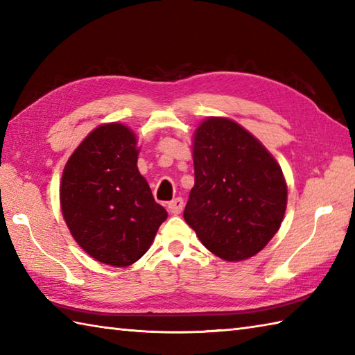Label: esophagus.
<instances>
[{
    "instance_id": "obj_1",
    "label": "esophagus",
    "mask_w": 355,
    "mask_h": 355,
    "mask_svg": "<svg viewBox=\"0 0 355 355\" xmlns=\"http://www.w3.org/2000/svg\"><path fill=\"white\" fill-rule=\"evenodd\" d=\"M183 200L182 198H175V200H172V201H169L168 202V212L171 214V215H178V214H182V210H183Z\"/></svg>"
}]
</instances>
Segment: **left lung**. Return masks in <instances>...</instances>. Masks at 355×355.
Listing matches in <instances>:
<instances>
[{"label":"left lung","mask_w":355,"mask_h":355,"mask_svg":"<svg viewBox=\"0 0 355 355\" xmlns=\"http://www.w3.org/2000/svg\"><path fill=\"white\" fill-rule=\"evenodd\" d=\"M195 184L184 220L209 252L229 262L259 253L281 227L286 183L281 166L245 128L207 117L192 140Z\"/></svg>","instance_id":"left-lung-1"}]
</instances>
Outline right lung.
Masks as SVG:
<instances>
[{"label": "right lung", "mask_w": 355, "mask_h": 355, "mask_svg": "<svg viewBox=\"0 0 355 355\" xmlns=\"http://www.w3.org/2000/svg\"><path fill=\"white\" fill-rule=\"evenodd\" d=\"M137 135L111 122L97 126L67 162L59 200L71 236L92 258L128 267L145 254L168 218L137 168Z\"/></svg>", "instance_id": "right-lung-1"}]
</instances>
